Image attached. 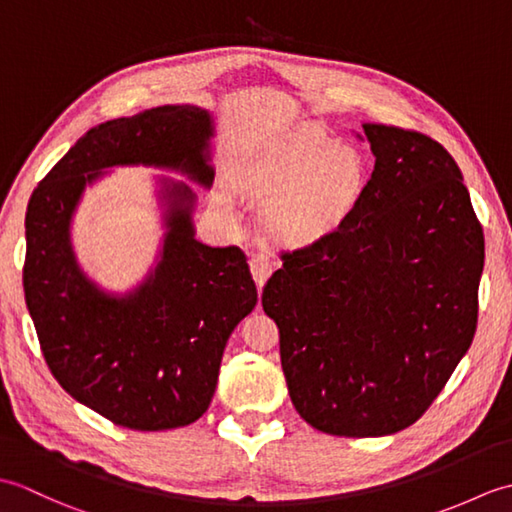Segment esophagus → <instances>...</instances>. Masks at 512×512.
I'll use <instances>...</instances> for the list:
<instances>
[{
    "label": "esophagus",
    "mask_w": 512,
    "mask_h": 512,
    "mask_svg": "<svg viewBox=\"0 0 512 512\" xmlns=\"http://www.w3.org/2000/svg\"><path fill=\"white\" fill-rule=\"evenodd\" d=\"M250 273H253L257 288H264L266 279L273 273V262H270V257L264 253L250 255Z\"/></svg>",
    "instance_id": "1"
}]
</instances>
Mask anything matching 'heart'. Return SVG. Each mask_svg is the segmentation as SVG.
Returning a JSON list of instances; mask_svg holds the SVG:
<instances>
[{"mask_svg": "<svg viewBox=\"0 0 512 512\" xmlns=\"http://www.w3.org/2000/svg\"><path fill=\"white\" fill-rule=\"evenodd\" d=\"M237 189L268 202L266 226L279 242L303 246L332 235L361 202L367 171L352 147L334 145L312 129H292L239 160ZM222 209H233L226 189L215 193Z\"/></svg>", "mask_w": 512, "mask_h": 512, "instance_id": "1", "label": "heart"}]
</instances>
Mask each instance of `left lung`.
Listing matches in <instances>:
<instances>
[{"label":"left lung","instance_id":"1","mask_svg":"<svg viewBox=\"0 0 512 512\" xmlns=\"http://www.w3.org/2000/svg\"><path fill=\"white\" fill-rule=\"evenodd\" d=\"M372 178L328 237L284 255L262 292L288 394L310 427L380 438L416 422L469 352L484 233L436 140L363 125Z\"/></svg>","mask_w":512,"mask_h":512}]
</instances>
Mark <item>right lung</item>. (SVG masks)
Segmentation results:
<instances>
[{
	"label": "right lung",
	"instance_id": "1",
	"mask_svg": "<svg viewBox=\"0 0 512 512\" xmlns=\"http://www.w3.org/2000/svg\"><path fill=\"white\" fill-rule=\"evenodd\" d=\"M215 121L198 105H162L92 127L32 191L24 292L41 352L81 405L136 431H165L209 409L228 336L257 288L237 246L195 237L191 184L156 176L162 237L147 275L112 292L85 273L72 222L85 189L116 167L178 173L211 189Z\"/></svg>",
	"mask_w": 512,
	"mask_h": 512
}]
</instances>
